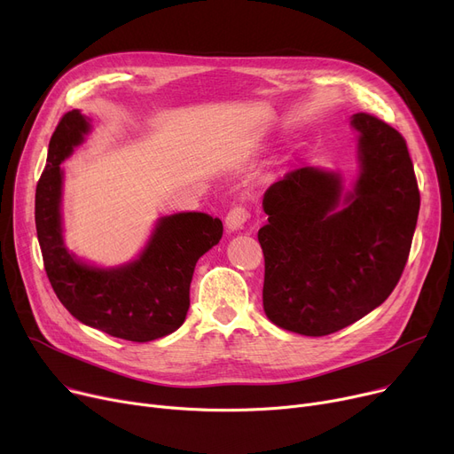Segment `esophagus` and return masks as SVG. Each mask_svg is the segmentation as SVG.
Masks as SVG:
<instances>
[{
  "mask_svg": "<svg viewBox=\"0 0 454 454\" xmlns=\"http://www.w3.org/2000/svg\"><path fill=\"white\" fill-rule=\"evenodd\" d=\"M250 219V211L247 206L239 204V206H233L228 213H226V228L228 230H239L243 228V224Z\"/></svg>",
  "mask_w": 454,
  "mask_h": 454,
  "instance_id": "1",
  "label": "esophagus"
}]
</instances>
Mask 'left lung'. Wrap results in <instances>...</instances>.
I'll use <instances>...</instances> for the list:
<instances>
[{
    "instance_id": "1",
    "label": "left lung",
    "mask_w": 454,
    "mask_h": 454,
    "mask_svg": "<svg viewBox=\"0 0 454 454\" xmlns=\"http://www.w3.org/2000/svg\"><path fill=\"white\" fill-rule=\"evenodd\" d=\"M361 176L340 204V178L301 167L263 199L269 224L257 239L265 255L263 307L279 327L324 337L383 303L407 265L419 189L404 137L359 112Z\"/></svg>"
}]
</instances>
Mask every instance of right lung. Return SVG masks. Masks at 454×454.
<instances>
[{
	"instance_id": "obj_1",
	"label": "right lung",
	"mask_w": 454,
	"mask_h": 454,
	"mask_svg": "<svg viewBox=\"0 0 454 454\" xmlns=\"http://www.w3.org/2000/svg\"><path fill=\"white\" fill-rule=\"evenodd\" d=\"M88 129L81 112L62 115L36 184L35 223L45 274L60 303L79 322L123 340L161 339L184 324L195 265L221 241L223 223L206 213H176L158 223L149 247L134 263L110 270L81 263L62 241L60 163Z\"/></svg>"
}]
</instances>
